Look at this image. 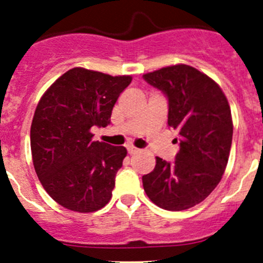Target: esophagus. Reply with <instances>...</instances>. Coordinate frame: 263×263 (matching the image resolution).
Returning <instances> with one entry per match:
<instances>
[{"mask_svg": "<svg viewBox=\"0 0 263 263\" xmlns=\"http://www.w3.org/2000/svg\"><path fill=\"white\" fill-rule=\"evenodd\" d=\"M127 151H128V154L129 155H134V154H137L139 153V148L137 147H135V146H131V145H129V146H127Z\"/></svg>", "mask_w": 263, "mask_h": 263, "instance_id": "esophagus-1", "label": "esophagus"}]
</instances>
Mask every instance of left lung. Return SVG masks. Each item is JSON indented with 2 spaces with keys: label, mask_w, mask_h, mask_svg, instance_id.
<instances>
[{
  "label": "left lung",
  "mask_w": 263,
  "mask_h": 263,
  "mask_svg": "<svg viewBox=\"0 0 263 263\" xmlns=\"http://www.w3.org/2000/svg\"><path fill=\"white\" fill-rule=\"evenodd\" d=\"M142 78L168 98V126L178 132L173 163L156 156L142 177L147 197L159 208L181 211L202 202L224 174L233 139L229 103L213 79L188 65L163 67Z\"/></svg>",
  "instance_id": "8db88e82"
}]
</instances>
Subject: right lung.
<instances>
[{
	"mask_svg": "<svg viewBox=\"0 0 263 263\" xmlns=\"http://www.w3.org/2000/svg\"><path fill=\"white\" fill-rule=\"evenodd\" d=\"M131 76L75 67L50 85L36 105L30 146L36 176L63 208L92 213L109 202L127 150L92 141L91 127H107Z\"/></svg>",
	"mask_w": 263,
	"mask_h": 263,
	"instance_id": "right-lung-1",
	"label": "right lung"
}]
</instances>
